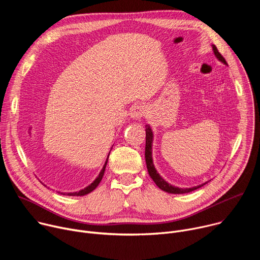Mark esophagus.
Wrapping results in <instances>:
<instances>
[{
    "label": "esophagus",
    "instance_id": "1",
    "mask_svg": "<svg viewBox=\"0 0 260 260\" xmlns=\"http://www.w3.org/2000/svg\"><path fill=\"white\" fill-rule=\"evenodd\" d=\"M146 113V108L143 105H138L133 107V109L131 110V118L134 120H138L140 119L142 116H144Z\"/></svg>",
    "mask_w": 260,
    "mask_h": 260
}]
</instances>
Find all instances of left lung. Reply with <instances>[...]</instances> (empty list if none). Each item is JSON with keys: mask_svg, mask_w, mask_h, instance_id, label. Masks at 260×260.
<instances>
[{"mask_svg": "<svg viewBox=\"0 0 260 260\" xmlns=\"http://www.w3.org/2000/svg\"><path fill=\"white\" fill-rule=\"evenodd\" d=\"M212 50L214 52V55L216 56V58L221 61L223 64L228 66V62L225 61L224 57L222 56L218 49L216 48V46L214 44H212ZM153 139H154V135H153V131L150 124H146V147H145V159H146V166H147V170L148 173H149V176L151 177V179L154 181V183L157 185V186L168 192V193H173V194H183V193H188L191 192L202 186H204L205 184H207L208 182H205L203 184L197 185V186L193 187H186V188H181V187H177L175 185H172L170 183H168L156 171L154 164H153V157H152V146H153Z\"/></svg>", "mask_w": 260, "mask_h": 260, "instance_id": "1", "label": "left lung"}]
</instances>
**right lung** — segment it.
<instances>
[{
    "mask_svg": "<svg viewBox=\"0 0 260 260\" xmlns=\"http://www.w3.org/2000/svg\"><path fill=\"white\" fill-rule=\"evenodd\" d=\"M109 154H110V152H109ZM108 158H109V155L107 156V159H106V161H105V165H104L103 169L101 170L99 176L94 179V181H92V183H90V184L88 185V186H86L85 188H83V189H81V190H79V191H74V192H60V191H58V193H60V194H62V196H69V197H83V196H85V194L91 192L92 190H94V189L96 188L98 185L100 184V182L102 181V179H103V176H104V173H105V170H106V166H107V162H108ZM44 186L47 187L46 185H44ZM48 188H49V187H48Z\"/></svg>",
    "mask_w": 260,
    "mask_h": 260,
    "instance_id": "right-lung-1",
    "label": "right lung"
}]
</instances>
